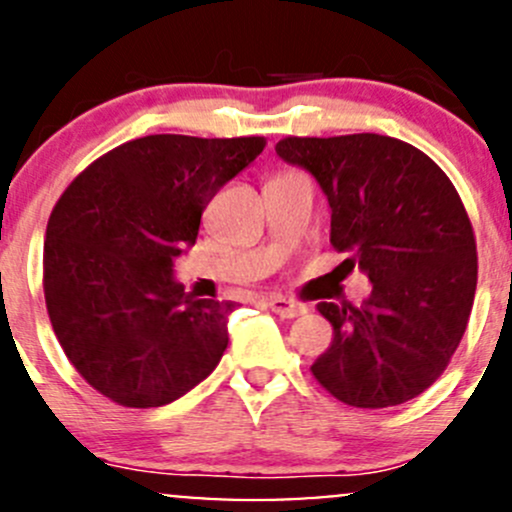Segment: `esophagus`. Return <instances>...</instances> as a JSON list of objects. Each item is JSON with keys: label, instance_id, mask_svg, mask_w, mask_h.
<instances>
[{"label": "esophagus", "instance_id": "esophagus-1", "mask_svg": "<svg viewBox=\"0 0 512 512\" xmlns=\"http://www.w3.org/2000/svg\"><path fill=\"white\" fill-rule=\"evenodd\" d=\"M267 306H270L274 314L282 316V319H294V316L306 314L304 304H297V301L287 297H279V294H270V297H267Z\"/></svg>", "mask_w": 512, "mask_h": 512}]
</instances>
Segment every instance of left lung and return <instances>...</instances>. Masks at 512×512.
I'll return each instance as SVG.
<instances>
[{"mask_svg": "<svg viewBox=\"0 0 512 512\" xmlns=\"http://www.w3.org/2000/svg\"><path fill=\"white\" fill-rule=\"evenodd\" d=\"M274 149L314 176L333 247L373 284L360 306H316L333 341L311 365L314 378L365 410L422 395L459 348L476 294V240L454 184L427 154L385 134L287 137Z\"/></svg>", "mask_w": 512, "mask_h": 512, "instance_id": "obj_1", "label": "left lung"}]
</instances>
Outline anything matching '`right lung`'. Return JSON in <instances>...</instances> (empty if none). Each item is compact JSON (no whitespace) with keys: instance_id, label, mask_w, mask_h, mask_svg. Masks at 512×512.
<instances>
[{"instance_id":"1","label":"right lung","mask_w":512,"mask_h":512,"mask_svg":"<svg viewBox=\"0 0 512 512\" xmlns=\"http://www.w3.org/2000/svg\"><path fill=\"white\" fill-rule=\"evenodd\" d=\"M262 149V137L149 134L93 161L58 198L43 242L46 309L100 395L169 405L220 363L235 304L184 292L174 260L196 242L218 188Z\"/></svg>"}]
</instances>
